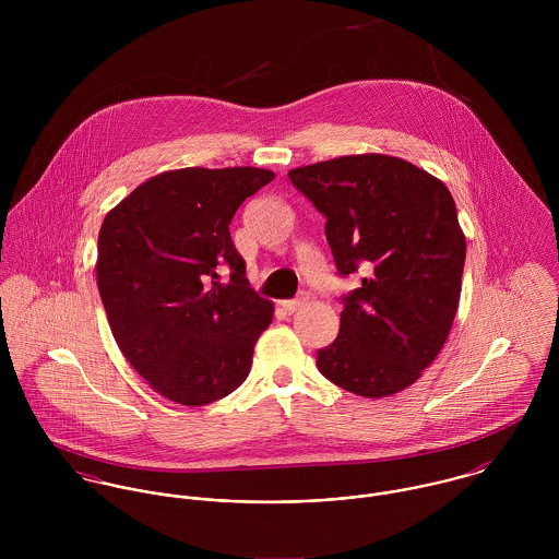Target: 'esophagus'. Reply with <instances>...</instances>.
Instances as JSON below:
<instances>
[{"mask_svg": "<svg viewBox=\"0 0 559 559\" xmlns=\"http://www.w3.org/2000/svg\"><path fill=\"white\" fill-rule=\"evenodd\" d=\"M306 304H308V297H299V299L284 301V304H282V308H284V312H286V314H295V312H299Z\"/></svg>", "mask_w": 559, "mask_h": 559, "instance_id": "esophagus-1", "label": "esophagus"}]
</instances>
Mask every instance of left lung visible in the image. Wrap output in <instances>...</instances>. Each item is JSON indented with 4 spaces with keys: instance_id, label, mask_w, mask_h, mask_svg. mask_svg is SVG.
I'll return each instance as SVG.
<instances>
[{
    "instance_id": "obj_1",
    "label": "left lung",
    "mask_w": 559,
    "mask_h": 559,
    "mask_svg": "<svg viewBox=\"0 0 559 559\" xmlns=\"http://www.w3.org/2000/svg\"><path fill=\"white\" fill-rule=\"evenodd\" d=\"M288 176L326 217L337 271H368L344 297L340 333L319 350L320 372L357 396L399 394L437 359L459 310L467 240L450 189L379 153L319 160Z\"/></svg>"
}]
</instances>
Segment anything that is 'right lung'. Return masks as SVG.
Listing matches in <instances>:
<instances>
[{
  "mask_svg": "<svg viewBox=\"0 0 559 559\" xmlns=\"http://www.w3.org/2000/svg\"><path fill=\"white\" fill-rule=\"evenodd\" d=\"M273 178L251 165L169 169L105 215L98 293L118 348L163 399L202 406L247 379L273 304L249 288L228 226ZM226 265L231 282L219 285Z\"/></svg>",
  "mask_w": 559,
  "mask_h": 559,
  "instance_id": "add662e5",
  "label": "right lung"
}]
</instances>
